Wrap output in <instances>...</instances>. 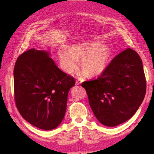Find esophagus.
I'll use <instances>...</instances> for the list:
<instances>
[{"mask_svg": "<svg viewBox=\"0 0 154 154\" xmlns=\"http://www.w3.org/2000/svg\"><path fill=\"white\" fill-rule=\"evenodd\" d=\"M81 83H82V81H81L80 79L76 80V85H81Z\"/></svg>", "mask_w": 154, "mask_h": 154, "instance_id": "1", "label": "esophagus"}]
</instances>
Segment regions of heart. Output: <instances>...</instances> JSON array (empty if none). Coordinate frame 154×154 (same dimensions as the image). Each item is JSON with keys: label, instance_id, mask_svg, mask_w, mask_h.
I'll return each mask as SVG.
<instances>
[{"label": "heart", "instance_id": "b5f03b06", "mask_svg": "<svg viewBox=\"0 0 154 154\" xmlns=\"http://www.w3.org/2000/svg\"><path fill=\"white\" fill-rule=\"evenodd\" d=\"M59 55L63 70L72 74L79 65L83 69L78 72L79 77H85L87 73L91 76L98 75L105 69L110 57V50L106 45L97 42H85L75 44L67 50H60Z\"/></svg>", "mask_w": 154, "mask_h": 154}]
</instances>
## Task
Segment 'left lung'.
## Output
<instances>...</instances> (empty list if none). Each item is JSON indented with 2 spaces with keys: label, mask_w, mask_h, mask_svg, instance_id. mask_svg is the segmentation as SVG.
I'll list each match as a JSON object with an SVG mask.
<instances>
[{
  "label": "left lung",
  "mask_w": 154,
  "mask_h": 154,
  "mask_svg": "<svg viewBox=\"0 0 154 154\" xmlns=\"http://www.w3.org/2000/svg\"><path fill=\"white\" fill-rule=\"evenodd\" d=\"M81 85L97 119L106 126L119 125L134 116L144 99L142 61L134 50L128 48L111 61L97 79Z\"/></svg>",
  "instance_id": "1"
}]
</instances>
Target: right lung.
I'll return each mask as SVG.
<instances>
[{"mask_svg": "<svg viewBox=\"0 0 154 154\" xmlns=\"http://www.w3.org/2000/svg\"><path fill=\"white\" fill-rule=\"evenodd\" d=\"M74 78L57 67L48 51L31 49L21 54L14 69L16 104L24 119L50 130L63 120Z\"/></svg>", "mask_w": 154, "mask_h": 154, "instance_id": "right-lung-1", "label": "right lung"}]
</instances>
